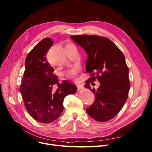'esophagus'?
Segmentation results:
<instances>
[{"mask_svg": "<svg viewBox=\"0 0 152 152\" xmlns=\"http://www.w3.org/2000/svg\"><path fill=\"white\" fill-rule=\"evenodd\" d=\"M77 86V91H80L81 89H83L84 88V86L82 84H78L76 85Z\"/></svg>", "mask_w": 152, "mask_h": 152, "instance_id": "1", "label": "esophagus"}]
</instances>
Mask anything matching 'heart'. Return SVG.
Here are the masks:
<instances>
[{
	"mask_svg": "<svg viewBox=\"0 0 152 152\" xmlns=\"http://www.w3.org/2000/svg\"><path fill=\"white\" fill-rule=\"evenodd\" d=\"M70 75H71V76H73V77L76 76V75H77V69H74L72 70V71H71Z\"/></svg>",
	"mask_w": 152,
	"mask_h": 152,
	"instance_id": "b5f03b06",
	"label": "heart"
}]
</instances>
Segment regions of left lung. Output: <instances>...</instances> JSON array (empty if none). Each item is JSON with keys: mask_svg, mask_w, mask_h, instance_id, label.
Here are the masks:
<instances>
[{"mask_svg": "<svg viewBox=\"0 0 152 152\" xmlns=\"http://www.w3.org/2000/svg\"><path fill=\"white\" fill-rule=\"evenodd\" d=\"M70 37L87 53L86 71L91 77L84 86L95 94V100L86 109L87 113L97 121H109L119 113L128 97L131 86L124 55L107 37L87 34ZM96 78L101 86L97 90H92L90 83Z\"/></svg>", "mask_w": 152, "mask_h": 152, "instance_id": "left-lung-1", "label": "left lung"}]
</instances>
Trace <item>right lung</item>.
Masks as SVG:
<instances>
[{
    "mask_svg": "<svg viewBox=\"0 0 152 152\" xmlns=\"http://www.w3.org/2000/svg\"><path fill=\"white\" fill-rule=\"evenodd\" d=\"M52 45V39L46 37L28 53L20 87L28 112L36 121L45 124L53 122L61 115L64 99L77 91L75 85L66 81L59 83L58 77L54 75V69L46 59ZM55 84L58 86L55 90L53 89Z\"/></svg>",
    "mask_w": 152,
    "mask_h": 152,
    "instance_id": "obj_1",
    "label": "right lung"
}]
</instances>
